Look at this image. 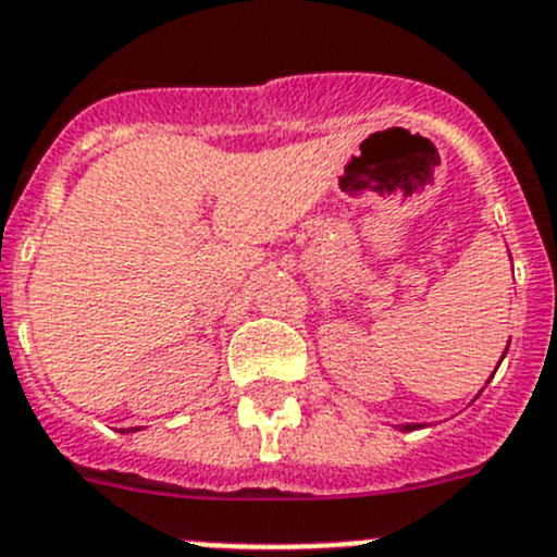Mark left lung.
<instances>
[{
    "label": "left lung",
    "instance_id": "left-lung-1",
    "mask_svg": "<svg viewBox=\"0 0 557 557\" xmlns=\"http://www.w3.org/2000/svg\"><path fill=\"white\" fill-rule=\"evenodd\" d=\"M505 354H508V348H505ZM505 354H503V359H505ZM503 359H499V361H503ZM417 428H425V425H422V422H406V425H400V431H417Z\"/></svg>",
    "mask_w": 557,
    "mask_h": 557
}]
</instances>
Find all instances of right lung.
I'll list each match as a JSON object with an SVG mask.
<instances>
[{"label": "right lung", "instance_id": "obj_1", "mask_svg": "<svg viewBox=\"0 0 557 557\" xmlns=\"http://www.w3.org/2000/svg\"><path fill=\"white\" fill-rule=\"evenodd\" d=\"M135 431H140V428H124V433H135Z\"/></svg>", "mask_w": 557, "mask_h": 557}]
</instances>
